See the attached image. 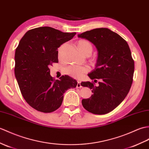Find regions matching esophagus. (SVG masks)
Instances as JSON below:
<instances>
[{
  "instance_id": "1",
  "label": "esophagus",
  "mask_w": 149,
  "mask_h": 149,
  "mask_svg": "<svg viewBox=\"0 0 149 149\" xmlns=\"http://www.w3.org/2000/svg\"><path fill=\"white\" fill-rule=\"evenodd\" d=\"M82 87V86L81 84V82L80 81H77V88H80Z\"/></svg>"
}]
</instances>
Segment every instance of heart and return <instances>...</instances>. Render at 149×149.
I'll use <instances>...</instances> for the list:
<instances>
[{
  "instance_id": "heart-1",
  "label": "heart",
  "mask_w": 149,
  "mask_h": 149,
  "mask_svg": "<svg viewBox=\"0 0 149 149\" xmlns=\"http://www.w3.org/2000/svg\"><path fill=\"white\" fill-rule=\"evenodd\" d=\"M77 46L81 53L84 54L87 53L91 54L93 49L91 43L86 40H79L77 42ZM89 70V67L86 66V65H71L65 68V72L74 78H81L84 74L88 72Z\"/></svg>"
}]
</instances>
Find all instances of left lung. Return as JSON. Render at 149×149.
I'll return each instance as SVG.
<instances>
[{
  "label": "left lung",
  "instance_id": "obj_1",
  "mask_svg": "<svg viewBox=\"0 0 149 149\" xmlns=\"http://www.w3.org/2000/svg\"><path fill=\"white\" fill-rule=\"evenodd\" d=\"M95 45L98 50L95 68L88 75L91 79H100L99 85L89 81L81 82L93 94L83 99L82 104L88 112L105 114L116 109L130 91L134 70V61L126 41L107 28L95 29L78 34Z\"/></svg>",
  "mask_w": 149,
  "mask_h": 149
}]
</instances>
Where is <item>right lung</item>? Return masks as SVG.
<instances>
[{"mask_svg": "<svg viewBox=\"0 0 149 149\" xmlns=\"http://www.w3.org/2000/svg\"><path fill=\"white\" fill-rule=\"evenodd\" d=\"M75 34L42 26L29 30L19 41L15 56V77L24 99L38 111L54 112L61 106L64 93L77 86V81L68 75L54 81L49 68L58 62V48Z\"/></svg>", "mask_w": 149, "mask_h": 149, "instance_id": "add662e5", "label": "right lung"}]
</instances>
